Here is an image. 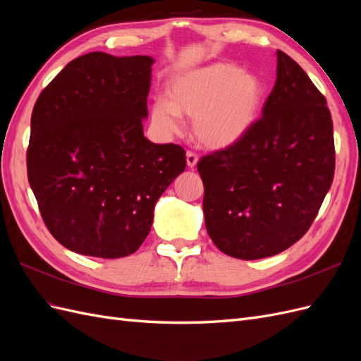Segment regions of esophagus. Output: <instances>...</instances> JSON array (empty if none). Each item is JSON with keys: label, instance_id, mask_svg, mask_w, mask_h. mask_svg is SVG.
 <instances>
[{"label": "esophagus", "instance_id": "1", "mask_svg": "<svg viewBox=\"0 0 361 361\" xmlns=\"http://www.w3.org/2000/svg\"><path fill=\"white\" fill-rule=\"evenodd\" d=\"M197 161H199L197 154H194L192 150H188L187 152V164H188V167L194 169L195 166H197Z\"/></svg>", "mask_w": 361, "mask_h": 361}]
</instances>
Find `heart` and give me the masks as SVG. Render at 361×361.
<instances>
[{
	"instance_id": "heart-1",
	"label": "heart",
	"mask_w": 361,
	"mask_h": 361,
	"mask_svg": "<svg viewBox=\"0 0 361 361\" xmlns=\"http://www.w3.org/2000/svg\"><path fill=\"white\" fill-rule=\"evenodd\" d=\"M167 97L152 104V120L166 133L180 129V113L194 118V134L209 149L236 145L256 122L264 84L235 64L214 63L174 78Z\"/></svg>"
}]
</instances>
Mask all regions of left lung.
<instances>
[{"mask_svg":"<svg viewBox=\"0 0 361 361\" xmlns=\"http://www.w3.org/2000/svg\"><path fill=\"white\" fill-rule=\"evenodd\" d=\"M333 120L324 94L277 49V80L248 133L197 162L206 231L227 256L281 253L304 236L334 176Z\"/></svg>","mask_w":361,"mask_h":361,"instance_id":"8db88e82","label":"left lung"}]
</instances>
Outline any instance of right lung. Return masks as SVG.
Wrapping results in <instances>:
<instances>
[{
    "label": "right lung",
    "instance_id": "1",
    "mask_svg": "<svg viewBox=\"0 0 361 361\" xmlns=\"http://www.w3.org/2000/svg\"><path fill=\"white\" fill-rule=\"evenodd\" d=\"M152 64L147 56L89 52L32 108L30 187L51 235L75 253H135L157 200L187 166L179 145H155L143 134Z\"/></svg>",
    "mask_w": 361,
    "mask_h": 361
}]
</instances>
